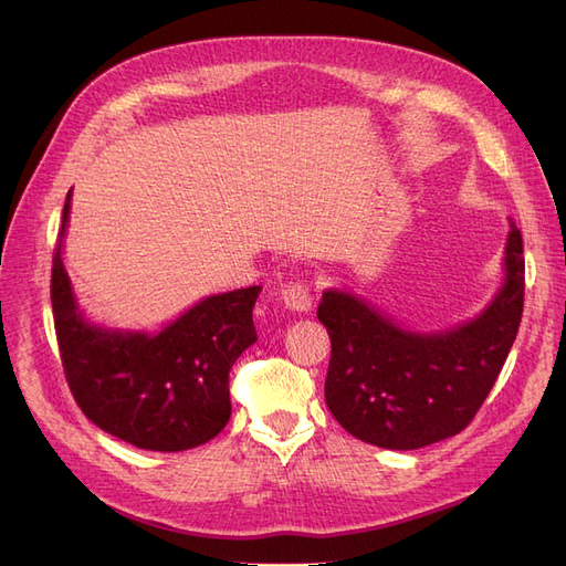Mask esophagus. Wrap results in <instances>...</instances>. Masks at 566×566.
Returning <instances> with one entry per match:
<instances>
[{"mask_svg": "<svg viewBox=\"0 0 566 566\" xmlns=\"http://www.w3.org/2000/svg\"><path fill=\"white\" fill-rule=\"evenodd\" d=\"M281 304L293 312H310L314 306V295L310 281H293L281 290Z\"/></svg>", "mask_w": 566, "mask_h": 566, "instance_id": "obj_1", "label": "esophagus"}]
</instances>
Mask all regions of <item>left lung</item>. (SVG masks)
Segmentation results:
<instances>
[{"label": "left lung", "mask_w": 566, "mask_h": 566, "mask_svg": "<svg viewBox=\"0 0 566 566\" xmlns=\"http://www.w3.org/2000/svg\"><path fill=\"white\" fill-rule=\"evenodd\" d=\"M505 285L472 323L439 335L401 331L361 300L328 290L318 321L331 335L325 403L349 434L410 451L465 430L489 397L524 312L522 233L510 221Z\"/></svg>", "instance_id": "obj_1"}]
</instances>
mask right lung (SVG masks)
<instances>
[{
	"label": "right lung",
	"mask_w": 566,
	"mask_h": 566,
	"mask_svg": "<svg viewBox=\"0 0 566 566\" xmlns=\"http://www.w3.org/2000/svg\"><path fill=\"white\" fill-rule=\"evenodd\" d=\"M71 212L65 198L51 266V306L61 364L82 413L101 430L146 451H186L214 439L231 418L229 370L256 331L260 285L196 304L156 337L111 333L77 314L61 262Z\"/></svg>",
	"instance_id": "obj_1"
}]
</instances>
